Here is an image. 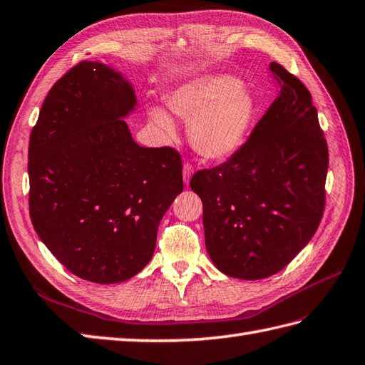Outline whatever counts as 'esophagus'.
<instances>
[{
	"instance_id": "34e87169",
	"label": "esophagus",
	"mask_w": 365,
	"mask_h": 365,
	"mask_svg": "<svg viewBox=\"0 0 365 365\" xmlns=\"http://www.w3.org/2000/svg\"><path fill=\"white\" fill-rule=\"evenodd\" d=\"M193 173V165L192 164H184V170H182V176H184V184H189L190 176Z\"/></svg>"
}]
</instances>
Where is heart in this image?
<instances>
[{"label":"heart","instance_id":"1","mask_svg":"<svg viewBox=\"0 0 365 365\" xmlns=\"http://www.w3.org/2000/svg\"><path fill=\"white\" fill-rule=\"evenodd\" d=\"M175 115L189 125V140L201 158L223 160L245 142L253 123L256 104L253 95L231 75H205L167 98ZM151 120L168 139L176 137V125L164 109L151 108Z\"/></svg>","mask_w":365,"mask_h":365}]
</instances>
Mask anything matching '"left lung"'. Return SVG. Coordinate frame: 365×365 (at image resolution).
I'll return each mask as SVG.
<instances>
[{"label": "left lung", "mask_w": 365, "mask_h": 365, "mask_svg": "<svg viewBox=\"0 0 365 365\" xmlns=\"http://www.w3.org/2000/svg\"><path fill=\"white\" fill-rule=\"evenodd\" d=\"M279 95L248 140L192 176L203 201L206 250L231 278H269L317 231L325 209L328 145L306 86L277 62Z\"/></svg>", "instance_id": "obj_1"}]
</instances>
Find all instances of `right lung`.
Segmentation results:
<instances>
[{"label": "right lung", "instance_id": "obj_1", "mask_svg": "<svg viewBox=\"0 0 365 365\" xmlns=\"http://www.w3.org/2000/svg\"><path fill=\"white\" fill-rule=\"evenodd\" d=\"M135 103L120 73L83 61L48 92L29 137L32 226L67 270L98 284L150 262L162 217L182 192L180 153L133 140L123 118Z\"/></svg>", "mask_w": 365, "mask_h": 365}]
</instances>
